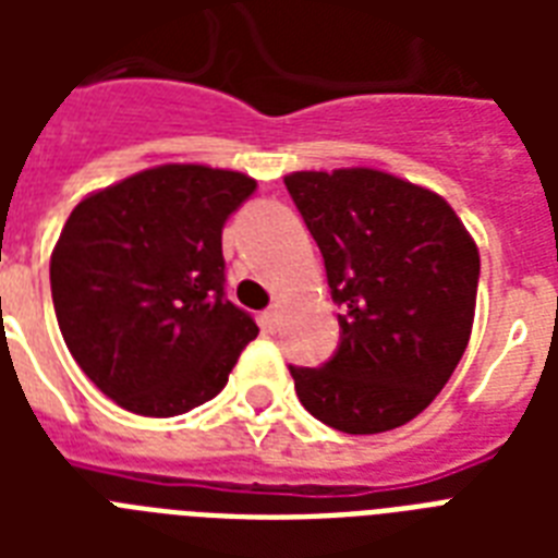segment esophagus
Wrapping results in <instances>:
<instances>
[{
    "label": "esophagus",
    "mask_w": 558,
    "mask_h": 558,
    "mask_svg": "<svg viewBox=\"0 0 558 558\" xmlns=\"http://www.w3.org/2000/svg\"><path fill=\"white\" fill-rule=\"evenodd\" d=\"M263 327L269 332H275L280 327V310L278 306H269L266 313H263Z\"/></svg>",
    "instance_id": "34e87169"
}]
</instances>
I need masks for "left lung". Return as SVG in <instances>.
Here are the masks:
<instances>
[{"instance_id": "1", "label": "left lung", "mask_w": 558, "mask_h": 558, "mask_svg": "<svg viewBox=\"0 0 558 558\" xmlns=\"http://www.w3.org/2000/svg\"><path fill=\"white\" fill-rule=\"evenodd\" d=\"M283 182L341 306L336 353L322 367L289 365L301 405L344 434L405 425L469 344L475 240L442 196L381 170H304Z\"/></svg>"}]
</instances>
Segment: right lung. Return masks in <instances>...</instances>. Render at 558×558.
<instances>
[{
	"label": "right lung",
	"instance_id": "right-lung-1",
	"mask_svg": "<svg viewBox=\"0 0 558 558\" xmlns=\"http://www.w3.org/2000/svg\"><path fill=\"white\" fill-rule=\"evenodd\" d=\"M257 191L234 170L165 165L86 196L51 254L60 332L126 411L177 416L226 388L257 324L226 298V219Z\"/></svg>",
	"mask_w": 558,
	"mask_h": 558
}]
</instances>
